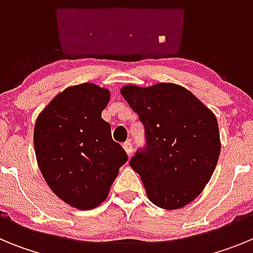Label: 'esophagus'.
<instances>
[{
	"label": "esophagus",
	"instance_id": "1",
	"mask_svg": "<svg viewBox=\"0 0 253 253\" xmlns=\"http://www.w3.org/2000/svg\"><path fill=\"white\" fill-rule=\"evenodd\" d=\"M123 147H124L126 154H128L129 157H130L131 154H133V144H131L130 142H125L124 144H123Z\"/></svg>",
	"mask_w": 253,
	"mask_h": 253
}]
</instances>
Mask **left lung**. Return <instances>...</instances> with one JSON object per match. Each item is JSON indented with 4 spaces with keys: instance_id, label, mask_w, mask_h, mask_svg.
Wrapping results in <instances>:
<instances>
[{
    "instance_id": "1",
    "label": "left lung",
    "mask_w": 253,
    "mask_h": 253,
    "mask_svg": "<svg viewBox=\"0 0 253 253\" xmlns=\"http://www.w3.org/2000/svg\"><path fill=\"white\" fill-rule=\"evenodd\" d=\"M123 97L146 129L147 146L129 165L148 199L162 209H180L204 190L220 154L213 111L185 87L157 84L122 87Z\"/></svg>"
}]
</instances>
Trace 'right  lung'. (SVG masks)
<instances>
[{"label":"right lung","instance_id":"right-lung-1","mask_svg":"<svg viewBox=\"0 0 253 253\" xmlns=\"http://www.w3.org/2000/svg\"><path fill=\"white\" fill-rule=\"evenodd\" d=\"M109 101L110 91L95 84L67 87L35 122V156L44 180L58 198L80 210L104 202L128 161L101 118Z\"/></svg>","mask_w":253,"mask_h":253}]
</instances>
